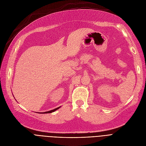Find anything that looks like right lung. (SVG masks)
Wrapping results in <instances>:
<instances>
[{"label":"right lung","instance_id":"obj_1","mask_svg":"<svg viewBox=\"0 0 146 146\" xmlns=\"http://www.w3.org/2000/svg\"><path fill=\"white\" fill-rule=\"evenodd\" d=\"M60 108V107H58V108H56V109H54V110H51V111H47V112H41V113H51V112H54V111H56V110H57L58 109H59ZM38 113V112H37ZM39 113V112H38Z\"/></svg>","mask_w":146,"mask_h":146}]
</instances>
